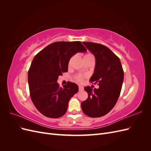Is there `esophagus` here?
<instances>
[{
    "mask_svg": "<svg viewBox=\"0 0 151 151\" xmlns=\"http://www.w3.org/2000/svg\"><path fill=\"white\" fill-rule=\"evenodd\" d=\"M84 89V88L83 86H79V91H83Z\"/></svg>",
    "mask_w": 151,
    "mask_h": 151,
    "instance_id": "obj_1",
    "label": "esophagus"
}]
</instances>
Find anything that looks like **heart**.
I'll use <instances>...</instances> for the list:
<instances>
[{"instance_id": "heart-1", "label": "heart", "mask_w": 151, "mask_h": 151, "mask_svg": "<svg viewBox=\"0 0 151 151\" xmlns=\"http://www.w3.org/2000/svg\"><path fill=\"white\" fill-rule=\"evenodd\" d=\"M88 57H93V56L91 54H87L84 56V58H88ZM84 78V76H82V75H77L75 77V79L78 82H82L83 81Z\"/></svg>"}]
</instances>
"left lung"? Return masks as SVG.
Here are the masks:
<instances>
[{"label": "left lung", "mask_w": 151, "mask_h": 151, "mask_svg": "<svg viewBox=\"0 0 151 151\" xmlns=\"http://www.w3.org/2000/svg\"><path fill=\"white\" fill-rule=\"evenodd\" d=\"M96 58L94 72L90 81L99 85L94 89L84 88L88 98L81 103L82 110L89 117H101L115 106L120 94L124 72L120 58L103 45L83 42Z\"/></svg>", "instance_id": "8db88e82"}]
</instances>
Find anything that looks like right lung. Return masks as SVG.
<instances>
[{"instance_id":"add662e5","label":"right lung","mask_w":151,"mask_h":151,"mask_svg":"<svg viewBox=\"0 0 151 151\" xmlns=\"http://www.w3.org/2000/svg\"><path fill=\"white\" fill-rule=\"evenodd\" d=\"M81 42H57L48 45L36 55L28 71L31 99L36 109L48 118L65 115L68 101L79 90L76 84L67 82L59 86V76L68 71L70 58L77 52H86Z\"/></svg>"}]
</instances>
